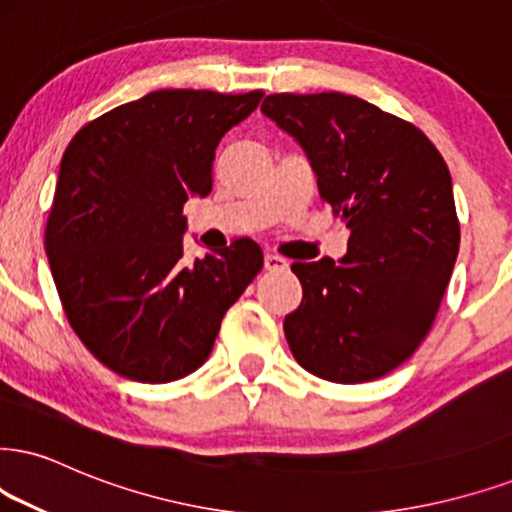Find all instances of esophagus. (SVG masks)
Instances as JSON below:
<instances>
[{"label": "esophagus", "instance_id": "34e87169", "mask_svg": "<svg viewBox=\"0 0 512 512\" xmlns=\"http://www.w3.org/2000/svg\"><path fill=\"white\" fill-rule=\"evenodd\" d=\"M287 261L277 254H266V270H285Z\"/></svg>", "mask_w": 512, "mask_h": 512}]
</instances>
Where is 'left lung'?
Listing matches in <instances>:
<instances>
[{
	"label": "left lung",
	"mask_w": 512,
	"mask_h": 512,
	"mask_svg": "<svg viewBox=\"0 0 512 512\" xmlns=\"http://www.w3.org/2000/svg\"><path fill=\"white\" fill-rule=\"evenodd\" d=\"M261 111L304 147L320 199L351 230L339 263L292 266L304 299L285 318L289 349L323 380H377L425 342L451 280L449 166L413 123L351 94H270Z\"/></svg>",
	"instance_id": "1"
}]
</instances>
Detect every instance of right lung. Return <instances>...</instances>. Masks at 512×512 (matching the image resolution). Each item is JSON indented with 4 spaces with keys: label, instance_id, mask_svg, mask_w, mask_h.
<instances>
[{
    "label": "right lung",
    "instance_id": "right-lung-1",
    "mask_svg": "<svg viewBox=\"0 0 512 512\" xmlns=\"http://www.w3.org/2000/svg\"><path fill=\"white\" fill-rule=\"evenodd\" d=\"M261 97L149 92L63 151L44 249L73 332L116 375L163 384L201 368L227 308L261 273V246L246 237L182 261V206L211 194L218 142Z\"/></svg>",
    "mask_w": 512,
    "mask_h": 512
}]
</instances>
